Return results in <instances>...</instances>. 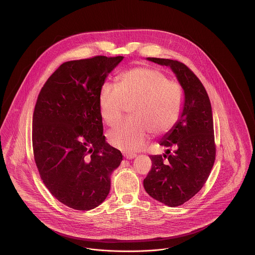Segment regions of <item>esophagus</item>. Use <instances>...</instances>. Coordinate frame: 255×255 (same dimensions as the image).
I'll use <instances>...</instances> for the list:
<instances>
[{
    "instance_id": "esophagus-1",
    "label": "esophagus",
    "mask_w": 255,
    "mask_h": 255,
    "mask_svg": "<svg viewBox=\"0 0 255 255\" xmlns=\"http://www.w3.org/2000/svg\"><path fill=\"white\" fill-rule=\"evenodd\" d=\"M127 159H132V158H135V155L134 154H131V155H125L124 156Z\"/></svg>"
}]
</instances>
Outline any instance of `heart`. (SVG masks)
Wrapping results in <instances>:
<instances>
[{"label": "heart", "instance_id": "obj_1", "mask_svg": "<svg viewBox=\"0 0 255 255\" xmlns=\"http://www.w3.org/2000/svg\"><path fill=\"white\" fill-rule=\"evenodd\" d=\"M99 112L109 126L121 121L126 105H133V120L122 122L109 132L110 143L132 153L145 145L149 132H168L182 113L183 93L160 71L134 68L119 76L118 86L104 83L98 96Z\"/></svg>", "mask_w": 255, "mask_h": 255}]
</instances>
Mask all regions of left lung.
Returning a JSON list of instances; mask_svg holds the SVG:
<instances>
[{
    "instance_id": "obj_1",
    "label": "left lung",
    "mask_w": 255,
    "mask_h": 255,
    "mask_svg": "<svg viewBox=\"0 0 255 255\" xmlns=\"http://www.w3.org/2000/svg\"><path fill=\"white\" fill-rule=\"evenodd\" d=\"M147 60L169 67L183 91L181 116L158 141L167 149L162 156H150L152 169L143 181L146 192L153 199L174 207L202 189L214 164L211 104L205 87L184 64L154 57Z\"/></svg>"
}]
</instances>
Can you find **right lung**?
I'll return each instance as SVG.
<instances>
[{
	"mask_svg": "<svg viewBox=\"0 0 255 255\" xmlns=\"http://www.w3.org/2000/svg\"><path fill=\"white\" fill-rule=\"evenodd\" d=\"M123 56L65 62L42 88L32 119L41 179L60 203L76 210L101 205L122 152L106 142L98 96Z\"/></svg>",
	"mask_w": 255,
	"mask_h": 255,
	"instance_id": "obj_1",
	"label": "right lung"
}]
</instances>
